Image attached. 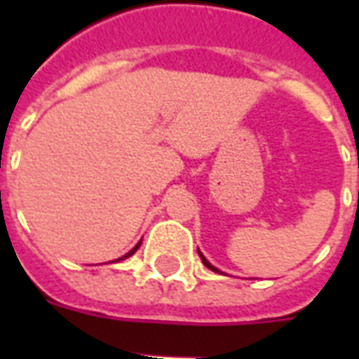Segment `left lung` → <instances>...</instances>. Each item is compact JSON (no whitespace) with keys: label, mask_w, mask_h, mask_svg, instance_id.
<instances>
[{"label":"left lung","mask_w":359,"mask_h":359,"mask_svg":"<svg viewBox=\"0 0 359 359\" xmlns=\"http://www.w3.org/2000/svg\"><path fill=\"white\" fill-rule=\"evenodd\" d=\"M199 257H201V261H203V264H205V266H207V268H210V270H212V272H218V268H214L212 264H210V262H208L207 259H205V257H203V253H201V251H199Z\"/></svg>","instance_id":"left-lung-1"}]
</instances>
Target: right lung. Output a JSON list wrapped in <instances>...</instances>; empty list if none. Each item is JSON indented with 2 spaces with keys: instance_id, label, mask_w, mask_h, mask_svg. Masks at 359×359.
<instances>
[{
  "instance_id": "1",
  "label": "right lung",
  "mask_w": 359,
  "mask_h": 359,
  "mask_svg": "<svg viewBox=\"0 0 359 359\" xmlns=\"http://www.w3.org/2000/svg\"><path fill=\"white\" fill-rule=\"evenodd\" d=\"M140 245H141V242H140V244H137V245H135V248H132V250H130L128 253H126V255H124V257H121V259H126V257L134 255V253H135V250H137V248H140ZM121 259H117V261H121Z\"/></svg>"
}]
</instances>
